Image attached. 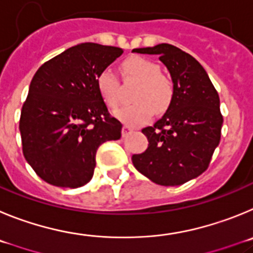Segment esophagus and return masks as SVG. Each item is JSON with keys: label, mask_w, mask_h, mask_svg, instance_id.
<instances>
[{"label": "esophagus", "mask_w": 253, "mask_h": 253, "mask_svg": "<svg viewBox=\"0 0 253 253\" xmlns=\"http://www.w3.org/2000/svg\"><path fill=\"white\" fill-rule=\"evenodd\" d=\"M132 132H133V128H132L131 126H128V125H124V127H122V136H124V137L128 136L129 133H132Z\"/></svg>", "instance_id": "obj_1"}]
</instances>
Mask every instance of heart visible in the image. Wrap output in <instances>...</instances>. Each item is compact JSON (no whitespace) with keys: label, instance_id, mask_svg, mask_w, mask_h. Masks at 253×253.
I'll return each instance as SVG.
<instances>
[{"label":"heart","instance_id":"1","mask_svg":"<svg viewBox=\"0 0 253 253\" xmlns=\"http://www.w3.org/2000/svg\"><path fill=\"white\" fill-rule=\"evenodd\" d=\"M124 76L127 79L140 82L129 106L117 111L122 121L131 125H141L154 115V111L161 113L169 108L174 97V84L169 77L160 73V67L155 61L142 56H129L122 64ZM97 89L104 103L116 108L120 103V83L108 68L101 70L95 78Z\"/></svg>","mask_w":253,"mask_h":253}]
</instances>
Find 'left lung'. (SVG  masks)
I'll use <instances>...</instances> for the list:
<instances>
[{"label":"left lung","instance_id":"left-lung-1","mask_svg":"<svg viewBox=\"0 0 253 253\" xmlns=\"http://www.w3.org/2000/svg\"><path fill=\"white\" fill-rule=\"evenodd\" d=\"M132 51L159 55L174 84L171 104L154 126L142 128L149 146L132 155V163L159 185H181L208 169L219 143V95L199 61L179 47L159 44Z\"/></svg>","mask_w":253,"mask_h":253}]
</instances>
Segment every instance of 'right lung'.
I'll return each instance as SVG.
<instances>
[{
  "instance_id": "add662e5",
  "label": "right lung",
  "mask_w": 253,
  "mask_h": 253,
  "mask_svg": "<svg viewBox=\"0 0 253 253\" xmlns=\"http://www.w3.org/2000/svg\"><path fill=\"white\" fill-rule=\"evenodd\" d=\"M124 50L94 42L76 45L39 68L20 117L22 152L42 180L79 188L92 179L95 152L121 137L95 78Z\"/></svg>"
}]
</instances>
